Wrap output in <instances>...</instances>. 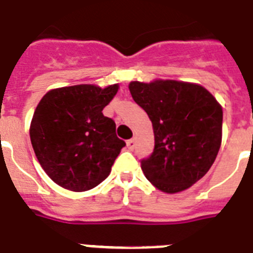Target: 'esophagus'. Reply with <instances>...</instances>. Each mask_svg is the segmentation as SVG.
Here are the masks:
<instances>
[{
  "label": "esophagus",
  "instance_id": "esophagus-1",
  "mask_svg": "<svg viewBox=\"0 0 253 253\" xmlns=\"http://www.w3.org/2000/svg\"><path fill=\"white\" fill-rule=\"evenodd\" d=\"M126 146H128L129 150H133L135 147V138H130L126 142Z\"/></svg>",
  "mask_w": 253,
  "mask_h": 253
}]
</instances>
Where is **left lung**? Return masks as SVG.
Returning a JSON list of instances; mask_svg holds the SVG:
<instances>
[{
	"mask_svg": "<svg viewBox=\"0 0 253 253\" xmlns=\"http://www.w3.org/2000/svg\"><path fill=\"white\" fill-rule=\"evenodd\" d=\"M131 97L152 123L155 147L141 162L163 193L189 189L212 167L222 139V107L202 85L176 80L131 81Z\"/></svg>",
	"mask_w": 253,
	"mask_h": 253,
	"instance_id": "obj_1",
	"label": "left lung"
}]
</instances>
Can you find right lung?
I'll return each instance as SVG.
<instances>
[{
    "instance_id": "obj_1",
    "label": "right lung",
    "mask_w": 253,
    "mask_h": 253,
    "mask_svg": "<svg viewBox=\"0 0 253 253\" xmlns=\"http://www.w3.org/2000/svg\"><path fill=\"white\" fill-rule=\"evenodd\" d=\"M119 85L81 84L47 91L33 114L29 137L47 176L71 191H86L107 178L125 146L102 111Z\"/></svg>"
}]
</instances>
